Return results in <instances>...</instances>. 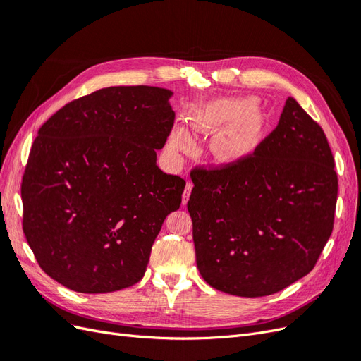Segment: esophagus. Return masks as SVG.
<instances>
[{
  "label": "esophagus",
  "mask_w": 361,
  "mask_h": 361,
  "mask_svg": "<svg viewBox=\"0 0 361 361\" xmlns=\"http://www.w3.org/2000/svg\"><path fill=\"white\" fill-rule=\"evenodd\" d=\"M191 190H192V182L188 180L187 185H185V191H183V194H182V204H187V202H188V199H190Z\"/></svg>",
  "instance_id": "34e87169"
}]
</instances>
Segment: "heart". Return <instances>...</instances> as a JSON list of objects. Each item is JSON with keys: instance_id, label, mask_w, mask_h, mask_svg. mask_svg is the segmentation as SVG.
I'll use <instances>...</instances> for the list:
<instances>
[{"instance_id": "1", "label": "heart", "mask_w": 361, "mask_h": 361, "mask_svg": "<svg viewBox=\"0 0 361 361\" xmlns=\"http://www.w3.org/2000/svg\"><path fill=\"white\" fill-rule=\"evenodd\" d=\"M257 104L244 97H220L207 102L190 116V125L197 134H214L227 124L212 145V154L223 162H236L253 152L262 135V122L256 113ZM169 143L174 150H187L190 137L182 129H174Z\"/></svg>"}]
</instances>
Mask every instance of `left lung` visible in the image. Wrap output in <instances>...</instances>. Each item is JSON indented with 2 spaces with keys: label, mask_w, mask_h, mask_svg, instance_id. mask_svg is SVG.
<instances>
[{
  "label": "left lung",
  "mask_w": 361,
  "mask_h": 361,
  "mask_svg": "<svg viewBox=\"0 0 361 361\" xmlns=\"http://www.w3.org/2000/svg\"><path fill=\"white\" fill-rule=\"evenodd\" d=\"M191 179L187 206L207 285L267 297L313 269L333 232L337 174L322 128L293 97L253 155L194 169Z\"/></svg>",
  "instance_id": "obj_1"
}]
</instances>
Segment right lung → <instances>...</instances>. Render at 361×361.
<instances>
[{"mask_svg":"<svg viewBox=\"0 0 361 361\" xmlns=\"http://www.w3.org/2000/svg\"><path fill=\"white\" fill-rule=\"evenodd\" d=\"M171 90L106 87L64 105L39 129L23 179L24 233L40 268L75 292L143 279L185 180L157 166L174 123Z\"/></svg>","mask_w":361,"mask_h":361,"instance_id":"right-lung-1","label":"right lung"}]
</instances>
